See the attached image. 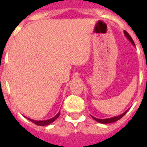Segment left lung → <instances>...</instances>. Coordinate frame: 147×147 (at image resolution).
Listing matches in <instances>:
<instances>
[{"label":"left lung","mask_w":147,"mask_h":147,"mask_svg":"<svg viewBox=\"0 0 147 147\" xmlns=\"http://www.w3.org/2000/svg\"><path fill=\"white\" fill-rule=\"evenodd\" d=\"M123 34H124V35H125V37H126L129 40L130 42H131V44H132L133 45H135V42H134V41L132 40V38H131V37L130 36L129 34L127 33V31H123ZM127 112V110H126L124 113H123L122 114H120V115H119V116H117V117H111V118H107V119H98V118H95V117H92V118L94 119V120H95L97 122H98V123H113V122H116V121H117L118 120H120V119H121L122 117L126 114V113Z\"/></svg>","instance_id":"obj_1"}]
</instances>
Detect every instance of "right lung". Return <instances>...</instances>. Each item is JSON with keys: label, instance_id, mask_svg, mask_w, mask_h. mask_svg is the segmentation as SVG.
<instances>
[{"label": "right lung", "instance_id": "right-lung-1", "mask_svg": "<svg viewBox=\"0 0 147 147\" xmlns=\"http://www.w3.org/2000/svg\"><path fill=\"white\" fill-rule=\"evenodd\" d=\"M60 116V111L58 112V113L53 117V118H50V119H49V120H31L30 118H27L26 117L27 120H29L30 121H31L32 123H35L37 125H39V126H46V125H49V124H50L51 123H53V121L57 119L58 117Z\"/></svg>", "mask_w": 147, "mask_h": 147}]
</instances>
